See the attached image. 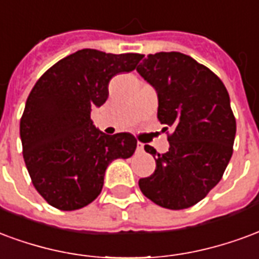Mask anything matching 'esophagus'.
<instances>
[{"label": "esophagus", "mask_w": 259, "mask_h": 259, "mask_svg": "<svg viewBox=\"0 0 259 259\" xmlns=\"http://www.w3.org/2000/svg\"><path fill=\"white\" fill-rule=\"evenodd\" d=\"M137 150L139 153H142L143 150H145V149H143V143H141V142H138V145H137Z\"/></svg>", "instance_id": "1"}]
</instances>
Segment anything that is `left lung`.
<instances>
[{"label":"left lung","mask_w":259,"mask_h":259,"mask_svg":"<svg viewBox=\"0 0 259 259\" xmlns=\"http://www.w3.org/2000/svg\"><path fill=\"white\" fill-rule=\"evenodd\" d=\"M137 70L157 91V118L169 142L163 154L145 146L156 169L139 179V188L160 207L189 208L220 182L232 157L236 118L229 94L218 75L181 52L148 55Z\"/></svg>","instance_id":"obj_1"}]
</instances>
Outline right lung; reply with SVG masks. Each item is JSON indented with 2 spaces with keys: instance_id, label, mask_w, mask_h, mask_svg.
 Wrapping results in <instances>:
<instances>
[{
  "instance_id": "right-lung-1",
  "label": "right lung",
  "mask_w": 259,
  "mask_h": 259,
  "mask_svg": "<svg viewBox=\"0 0 259 259\" xmlns=\"http://www.w3.org/2000/svg\"><path fill=\"white\" fill-rule=\"evenodd\" d=\"M142 58L81 50L35 82L20 118V139L31 182L50 205L62 211L88 205L101 194L107 165L134 154L135 137L101 132L91 109L106 102L114 75L132 71Z\"/></svg>"
}]
</instances>
